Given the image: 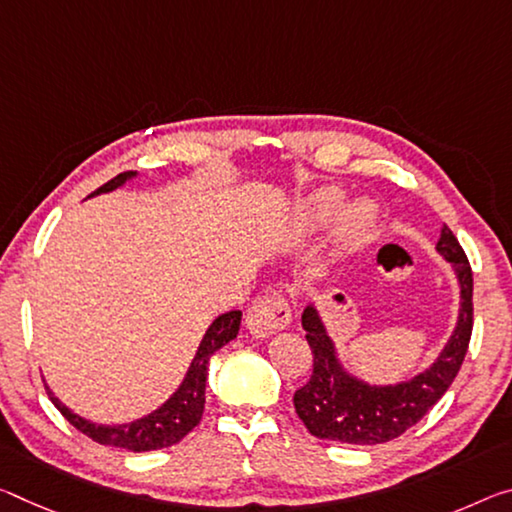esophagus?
I'll list each match as a JSON object with an SVG mask.
<instances>
[{
	"mask_svg": "<svg viewBox=\"0 0 512 512\" xmlns=\"http://www.w3.org/2000/svg\"><path fill=\"white\" fill-rule=\"evenodd\" d=\"M289 323L291 307L287 303V298H282L278 294L255 300L253 307H250L246 314V328L250 330V335L259 339L275 335L278 330L287 328Z\"/></svg>",
	"mask_w": 512,
	"mask_h": 512,
	"instance_id": "34e87169",
	"label": "esophagus"
}]
</instances>
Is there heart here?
Instances as JSON below:
<instances>
[{
    "label": "heart",
    "mask_w": 512,
    "mask_h": 512,
    "mask_svg": "<svg viewBox=\"0 0 512 512\" xmlns=\"http://www.w3.org/2000/svg\"><path fill=\"white\" fill-rule=\"evenodd\" d=\"M342 202V193L337 189H321L307 200V212L314 218H323L332 214ZM373 223H376V207L369 200H358L346 209L342 216V225H339V237L342 241H362L371 232Z\"/></svg>",
    "instance_id": "b5f03b06"
}]
</instances>
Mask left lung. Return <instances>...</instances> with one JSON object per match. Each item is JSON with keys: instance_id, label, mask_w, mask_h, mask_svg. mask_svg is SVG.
<instances>
[{"instance_id": "8db88e82", "label": "left lung", "mask_w": 512, "mask_h": 512, "mask_svg": "<svg viewBox=\"0 0 512 512\" xmlns=\"http://www.w3.org/2000/svg\"><path fill=\"white\" fill-rule=\"evenodd\" d=\"M451 264L460 287V310L449 342L431 367L394 385H373L353 376L339 360L321 312L310 303L303 312L305 339L312 348L314 369L294 394V405L307 431L319 440L344 444H383L403 435L442 399L465 360L474 326L472 266L449 227H442L435 246Z\"/></svg>"}]
</instances>
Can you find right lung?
<instances>
[{"mask_svg":"<svg viewBox=\"0 0 512 512\" xmlns=\"http://www.w3.org/2000/svg\"><path fill=\"white\" fill-rule=\"evenodd\" d=\"M136 173H120L113 177L111 182L100 186L93 196H100V193L116 191L118 186L125 182L134 180ZM241 326V312L232 310L221 316H216L212 326L207 328L205 337L196 351V358L191 360V367L186 371L182 385L175 389L173 396L166 403H161L157 410H152L150 415L141 419L129 421V424H93L91 419H84L72 412L68 405H63L56 399L54 392L45 385L47 394H50V401L56 405V410L66 417L72 426L77 428L79 433L91 437L93 442L104 444V446H118V449H127L134 453L141 451H157L166 449V446H173L180 440H184L193 428L200 424L202 410H205V385H207V371H209V360L218 351V348L230 344L234 337H237Z\"/></svg>","mask_w":512,"mask_h":512,"instance_id":"add662e5","label":"right lung"}]
</instances>
